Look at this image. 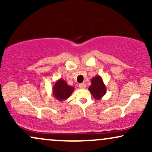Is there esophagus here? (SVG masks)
<instances>
[{
  "instance_id": "34e87169",
  "label": "esophagus",
  "mask_w": 152,
  "mask_h": 152,
  "mask_svg": "<svg viewBox=\"0 0 152 152\" xmlns=\"http://www.w3.org/2000/svg\"><path fill=\"white\" fill-rule=\"evenodd\" d=\"M78 86H79L80 88H86V84L83 83H80V84L78 85Z\"/></svg>"
}]
</instances>
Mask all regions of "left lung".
<instances>
[{"instance_id":"8db88e82","label":"left lung","mask_w":152,"mask_h":152,"mask_svg":"<svg viewBox=\"0 0 152 152\" xmlns=\"http://www.w3.org/2000/svg\"><path fill=\"white\" fill-rule=\"evenodd\" d=\"M91 85L88 87V90L94 98L96 100H101L106 93V88L102 78L99 75L92 78L91 80Z\"/></svg>"}]
</instances>
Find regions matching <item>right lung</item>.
Returning a JSON list of instances; mask_svg holds the SVG:
<instances>
[{
	"instance_id": "add662e5",
	"label": "right lung",
	"mask_w": 152,
	"mask_h": 152,
	"mask_svg": "<svg viewBox=\"0 0 152 152\" xmlns=\"http://www.w3.org/2000/svg\"><path fill=\"white\" fill-rule=\"evenodd\" d=\"M75 88L71 86L62 78H59L52 87V94L53 96L58 102H64L71 96Z\"/></svg>"
}]
</instances>
